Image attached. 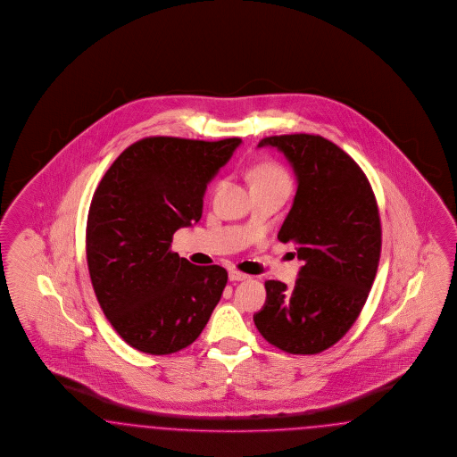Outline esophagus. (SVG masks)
Listing matches in <instances>:
<instances>
[{"mask_svg": "<svg viewBox=\"0 0 457 457\" xmlns=\"http://www.w3.org/2000/svg\"><path fill=\"white\" fill-rule=\"evenodd\" d=\"M250 275L243 274V272H239V270H237V269H231L229 270V280H246Z\"/></svg>", "mask_w": 457, "mask_h": 457, "instance_id": "esophagus-1", "label": "esophagus"}]
</instances>
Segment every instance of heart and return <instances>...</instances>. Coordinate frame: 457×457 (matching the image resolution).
Segmentation results:
<instances>
[{"mask_svg":"<svg viewBox=\"0 0 457 457\" xmlns=\"http://www.w3.org/2000/svg\"><path fill=\"white\" fill-rule=\"evenodd\" d=\"M250 180L253 187H263V185H282L291 188V180L286 170L280 164L274 162L256 164L250 173Z\"/></svg>","mask_w":457,"mask_h":457,"instance_id":"heart-1","label":"heart"}]
</instances>
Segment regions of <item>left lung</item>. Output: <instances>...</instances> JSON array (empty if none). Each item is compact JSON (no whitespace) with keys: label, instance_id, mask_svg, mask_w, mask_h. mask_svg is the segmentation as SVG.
Wrapping results in <instances>:
<instances>
[{"label":"left lung","instance_id":"obj_1","mask_svg":"<svg viewBox=\"0 0 457 457\" xmlns=\"http://www.w3.org/2000/svg\"><path fill=\"white\" fill-rule=\"evenodd\" d=\"M294 166L297 192L278 241L304 262L294 289L267 280L256 328L274 347L314 355L335 345L359 318L381 256V218L362 168L314 134L263 137Z\"/></svg>","mask_w":457,"mask_h":457}]
</instances>
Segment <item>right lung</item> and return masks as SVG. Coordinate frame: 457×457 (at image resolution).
<instances>
[{
	"instance_id": "right-lung-1",
	"label": "right lung",
	"mask_w": 457,
	"mask_h": 457,
	"mask_svg": "<svg viewBox=\"0 0 457 457\" xmlns=\"http://www.w3.org/2000/svg\"><path fill=\"white\" fill-rule=\"evenodd\" d=\"M239 137L149 136L126 147L93 194L87 262L110 325L130 347L168 355L192 345L228 284L220 265L171 252L173 233L197 222L207 182Z\"/></svg>"
}]
</instances>
